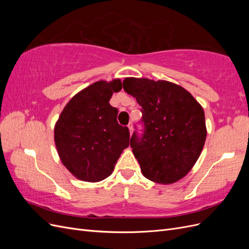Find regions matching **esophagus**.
I'll list each match as a JSON object with an SVG mask.
<instances>
[{
  "mask_svg": "<svg viewBox=\"0 0 249 249\" xmlns=\"http://www.w3.org/2000/svg\"><path fill=\"white\" fill-rule=\"evenodd\" d=\"M127 127H129L130 133L132 134V133H133V130H134V127H133V123H132V122H131L129 124H127Z\"/></svg>",
  "mask_w": 249,
  "mask_h": 249,
  "instance_id": "34e87169",
  "label": "esophagus"
}]
</instances>
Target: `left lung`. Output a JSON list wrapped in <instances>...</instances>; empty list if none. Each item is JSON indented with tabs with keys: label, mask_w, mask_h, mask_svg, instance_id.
I'll list each match as a JSON object with an SVG mask.
<instances>
[{
	"label": "left lung",
	"mask_w": 249,
	"mask_h": 249,
	"mask_svg": "<svg viewBox=\"0 0 249 249\" xmlns=\"http://www.w3.org/2000/svg\"><path fill=\"white\" fill-rule=\"evenodd\" d=\"M123 85L141 106L143 133L135 131L130 144L142 175L159 184L184 178L205 145L202 107L190 92L171 82L125 78Z\"/></svg>",
	"instance_id": "1"
}]
</instances>
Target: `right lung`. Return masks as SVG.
I'll return each mask as SVG.
<instances>
[{
    "mask_svg": "<svg viewBox=\"0 0 249 249\" xmlns=\"http://www.w3.org/2000/svg\"><path fill=\"white\" fill-rule=\"evenodd\" d=\"M122 88L119 79L95 82L74 95L59 116L55 144L64 166L79 179L108 178L129 146V129L117 123L118 110L109 104Z\"/></svg>",
    "mask_w": 249,
    "mask_h": 249,
    "instance_id": "1",
    "label": "right lung"
}]
</instances>
